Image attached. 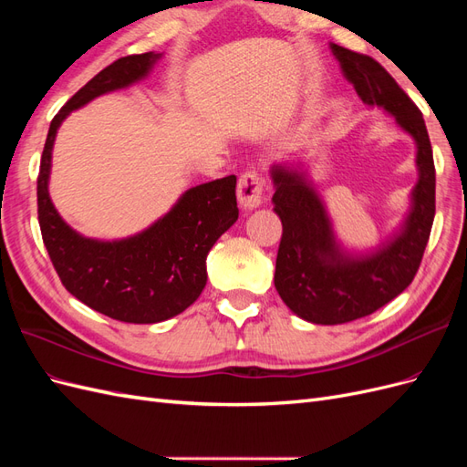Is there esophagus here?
<instances>
[{"label": "esophagus", "instance_id": "1", "mask_svg": "<svg viewBox=\"0 0 467 467\" xmlns=\"http://www.w3.org/2000/svg\"><path fill=\"white\" fill-rule=\"evenodd\" d=\"M237 199L245 210L257 208L263 202V179L257 171H245L237 181Z\"/></svg>", "mask_w": 467, "mask_h": 467}]
</instances>
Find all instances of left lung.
Masks as SVG:
<instances>
[{"label": "left lung", "mask_w": 467, "mask_h": 467, "mask_svg": "<svg viewBox=\"0 0 467 467\" xmlns=\"http://www.w3.org/2000/svg\"><path fill=\"white\" fill-rule=\"evenodd\" d=\"M345 78L366 105L386 109L417 142L419 182L401 232L370 255L338 247L327 212L304 173L273 167L275 212L282 222L275 286L296 316L338 325L370 316L411 285L434 220V160L422 112L384 67L366 54L331 45Z\"/></svg>", "instance_id": "8db88e82"}]
</instances>
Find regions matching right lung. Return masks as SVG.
I'll use <instances>...</instances> for the list:
<instances>
[{
    "label": "right lung",
    "instance_id": "1",
    "mask_svg": "<svg viewBox=\"0 0 467 467\" xmlns=\"http://www.w3.org/2000/svg\"><path fill=\"white\" fill-rule=\"evenodd\" d=\"M160 54H132L101 69L50 122L36 179L42 242L66 290L95 312L124 323H158L199 298L206 286V255L237 220L235 175L204 182L142 234L120 242H97L76 234L48 194L56 132L69 112L91 99L129 88L148 76Z\"/></svg>",
    "mask_w": 467,
    "mask_h": 467
}]
</instances>
